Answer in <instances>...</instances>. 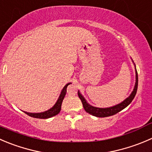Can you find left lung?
Instances as JSON below:
<instances>
[{"label":"left lung","instance_id":"obj_1","mask_svg":"<svg viewBox=\"0 0 152 152\" xmlns=\"http://www.w3.org/2000/svg\"><path fill=\"white\" fill-rule=\"evenodd\" d=\"M137 86H138V76H137V71L136 70V83H135L134 88L133 92L132 93L130 96L126 99V100L121 102L120 104H117L115 106L110 107H107V108H99V107H93V106L90 105L88 104L86 100L84 99V97L81 95L80 93L78 91V96H79V99L82 101V104H83L84 109L87 113H90L91 115L95 116L97 117H110V116L114 115L120 110H123L125 107H127L129 104L132 102V100L134 98L135 95L137 94Z\"/></svg>","mask_w":152,"mask_h":152}]
</instances>
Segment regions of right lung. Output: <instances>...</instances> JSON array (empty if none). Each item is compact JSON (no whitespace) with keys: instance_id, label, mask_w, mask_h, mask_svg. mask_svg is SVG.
<instances>
[{"instance_id":"1","label":"right lung","mask_w":152,"mask_h":152,"mask_svg":"<svg viewBox=\"0 0 152 152\" xmlns=\"http://www.w3.org/2000/svg\"><path fill=\"white\" fill-rule=\"evenodd\" d=\"M70 84V83L67 84V85L64 87L63 90L61 91V94H60L59 97H58V100H57L56 103L55 105H54L52 108L47 110V111L42 112V113H27V112H25V113L27 114V115L30 116V117H34V118H39V119H48L57 115V114L60 112V110H61V104H62L63 99H64L66 93H67V88Z\"/></svg>"}]
</instances>
